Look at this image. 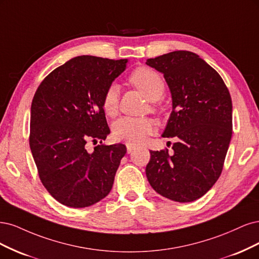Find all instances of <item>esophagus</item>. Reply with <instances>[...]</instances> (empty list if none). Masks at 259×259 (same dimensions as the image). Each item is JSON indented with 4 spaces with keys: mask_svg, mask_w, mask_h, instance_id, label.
Listing matches in <instances>:
<instances>
[{
    "mask_svg": "<svg viewBox=\"0 0 259 259\" xmlns=\"http://www.w3.org/2000/svg\"><path fill=\"white\" fill-rule=\"evenodd\" d=\"M126 146H127V153H128V154L132 153V152H133V149H136V147L133 146L132 144H130V143H127V144H126Z\"/></svg>",
    "mask_w": 259,
    "mask_h": 259,
    "instance_id": "esophagus-1",
    "label": "esophagus"
}]
</instances>
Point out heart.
<instances>
[{"mask_svg": "<svg viewBox=\"0 0 259 259\" xmlns=\"http://www.w3.org/2000/svg\"><path fill=\"white\" fill-rule=\"evenodd\" d=\"M129 81L145 96L148 101H157L164 94L165 84L162 77L147 66L137 68L130 74ZM102 107L104 113L110 117L117 115L119 107V88L117 85L112 84L107 87L103 95ZM152 108L155 110L154 106ZM155 123L152 119L124 116L114 122L112 135L115 140L126 141L132 145H138L143 143L148 136L155 132Z\"/></svg>", "mask_w": 259, "mask_h": 259, "instance_id": "b5f03b06", "label": "heart"}]
</instances>
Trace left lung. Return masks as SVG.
I'll use <instances>...</instances> for the list:
<instances>
[{
  "label": "left lung",
  "mask_w": 259,
  "mask_h": 259,
  "mask_svg": "<svg viewBox=\"0 0 259 259\" xmlns=\"http://www.w3.org/2000/svg\"><path fill=\"white\" fill-rule=\"evenodd\" d=\"M163 74L173 110L163 138L172 146L151 151L146 177L158 194L191 202L206 194L221 177L232 136V103L221 75L198 55L178 51L147 59Z\"/></svg>",
  "instance_id": "8db88e82"
}]
</instances>
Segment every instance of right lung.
<instances>
[{
	"mask_svg": "<svg viewBox=\"0 0 259 259\" xmlns=\"http://www.w3.org/2000/svg\"><path fill=\"white\" fill-rule=\"evenodd\" d=\"M127 62L75 57L49 73L33 97L30 148L41 184L63 205H93L113 187L127 149L102 144L110 133L102 99ZM98 139L100 144L88 152L87 142Z\"/></svg>",
	"mask_w": 259,
	"mask_h": 259,
	"instance_id": "1",
	"label": "right lung"
}]
</instances>
